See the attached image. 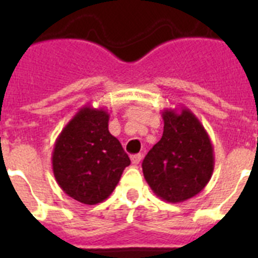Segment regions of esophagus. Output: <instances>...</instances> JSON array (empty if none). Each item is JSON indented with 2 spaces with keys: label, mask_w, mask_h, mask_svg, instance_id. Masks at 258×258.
<instances>
[{
  "label": "esophagus",
  "mask_w": 258,
  "mask_h": 258,
  "mask_svg": "<svg viewBox=\"0 0 258 258\" xmlns=\"http://www.w3.org/2000/svg\"><path fill=\"white\" fill-rule=\"evenodd\" d=\"M132 163L134 164V165H138V164L141 163V160H142V155L141 154H137V155H132Z\"/></svg>",
  "instance_id": "34e87169"
}]
</instances>
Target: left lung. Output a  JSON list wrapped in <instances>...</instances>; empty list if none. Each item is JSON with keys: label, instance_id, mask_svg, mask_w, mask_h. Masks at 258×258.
Returning a JSON list of instances; mask_svg holds the SVG:
<instances>
[{"label": "left lung", "instance_id": "obj_1", "mask_svg": "<svg viewBox=\"0 0 258 258\" xmlns=\"http://www.w3.org/2000/svg\"><path fill=\"white\" fill-rule=\"evenodd\" d=\"M161 140L142 163L145 179L160 199L181 203L206 187L214 169L213 146L187 107L166 108Z\"/></svg>", "mask_w": 258, "mask_h": 258}]
</instances>
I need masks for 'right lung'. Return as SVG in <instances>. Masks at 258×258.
<instances>
[{
    "mask_svg": "<svg viewBox=\"0 0 258 258\" xmlns=\"http://www.w3.org/2000/svg\"><path fill=\"white\" fill-rule=\"evenodd\" d=\"M104 108L84 106L58 136L52 172L59 187L77 202L94 206L112 194L131 159L108 131Z\"/></svg>",
    "mask_w": 258,
    "mask_h": 258,
    "instance_id": "obj_1",
    "label": "right lung"
}]
</instances>
